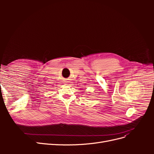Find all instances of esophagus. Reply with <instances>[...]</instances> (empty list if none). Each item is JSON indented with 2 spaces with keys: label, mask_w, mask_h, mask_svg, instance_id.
<instances>
[{
  "label": "esophagus",
  "mask_w": 154,
  "mask_h": 154,
  "mask_svg": "<svg viewBox=\"0 0 154 154\" xmlns=\"http://www.w3.org/2000/svg\"><path fill=\"white\" fill-rule=\"evenodd\" d=\"M68 81H65V82H67Z\"/></svg>",
  "instance_id": "34e87169"
}]
</instances>
